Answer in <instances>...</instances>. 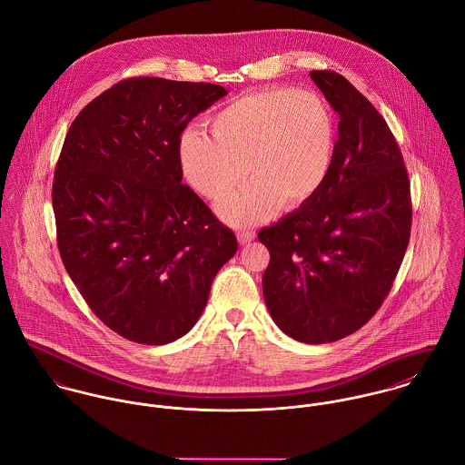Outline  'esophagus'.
I'll return each mask as SVG.
<instances>
[{"mask_svg": "<svg viewBox=\"0 0 465 465\" xmlns=\"http://www.w3.org/2000/svg\"><path fill=\"white\" fill-rule=\"evenodd\" d=\"M237 239L241 244H250L255 239V232L253 230H241L237 232Z\"/></svg>", "mask_w": 465, "mask_h": 465, "instance_id": "esophagus-1", "label": "esophagus"}]
</instances>
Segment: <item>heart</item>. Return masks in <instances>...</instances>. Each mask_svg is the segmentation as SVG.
I'll use <instances>...</instances> for the list:
<instances>
[{"label": "heart", "mask_w": 465, "mask_h": 465, "mask_svg": "<svg viewBox=\"0 0 465 465\" xmlns=\"http://www.w3.org/2000/svg\"><path fill=\"white\" fill-rule=\"evenodd\" d=\"M210 134L186 129L180 167L199 195L217 201L232 224H252L279 206L296 210L325 183L336 147V122L320 94L292 88L244 94L208 120Z\"/></svg>", "instance_id": "heart-1"}]
</instances>
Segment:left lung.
<instances>
[{"label": "left lung", "instance_id": "1", "mask_svg": "<svg viewBox=\"0 0 465 465\" xmlns=\"http://www.w3.org/2000/svg\"><path fill=\"white\" fill-rule=\"evenodd\" d=\"M311 79L340 114L331 173L302 208L262 228V277L273 322L296 341L331 343L360 331L388 296L411 230V193L388 124L343 75Z\"/></svg>", "mask_w": 465, "mask_h": 465}]
</instances>
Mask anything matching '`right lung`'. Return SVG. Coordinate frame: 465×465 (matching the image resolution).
I'll return each mask as SVG.
<instances>
[{"label":"right lung","instance_id":"right-lung-1","mask_svg":"<svg viewBox=\"0 0 465 465\" xmlns=\"http://www.w3.org/2000/svg\"><path fill=\"white\" fill-rule=\"evenodd\" d=\"M219 84L120 81L74 120L52 204L63 264L94 316L122 338L165 345L195 325L237 237L183 185L186 124Z\"/></svg>","mask_w":465,"mask_h":465}]
</instances>
